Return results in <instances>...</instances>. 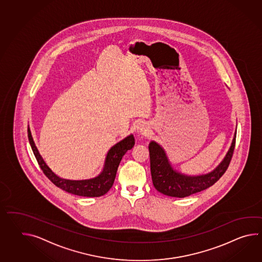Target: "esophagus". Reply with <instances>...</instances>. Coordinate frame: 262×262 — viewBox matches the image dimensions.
<instances>
[{
	"mask_svg": "<svg viewBox=\"0 0 262 262\" xmlns=\"http://www.w3.org/2000/svg\"><path fill=\"white\" fill-rule=\"evenodd\" d=\"M148 126L146 124H141L138 128H137V133L139 134H146L148 132Z\"/></svg>",
	"mask_w": 262,
	"mask_h": 262,
	"instance_id": "34e87169",
	"label": "esophagus"
}]
</instances>
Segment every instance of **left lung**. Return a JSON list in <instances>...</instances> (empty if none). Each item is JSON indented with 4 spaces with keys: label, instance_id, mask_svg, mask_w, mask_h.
<instances>
[{
    "label": "left lung",
    "instance_id": "1",
    "mask_svg": "<svg viewBox=\"0 0 262 262\" xmlns=\"http://www.w3.org/2000/svg\"><path fill=\"white\" fill-rule=\"evenodd\" d=\"M236 143V133L225 159L213 171L200 176H187L176 171L169 163L163 147L152 141L149 143V157L152 182L158 192L173 198H186L212 186L227 171L232 159Z\"/></svg>",
    "mask_w": 262,
    "mask_h": 262
}]
</instances>
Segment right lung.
Here are the masks:
<instances>
[{
    "label": "right lung",
    "instance_id": "add662e5",
    "mask_svg": "<svg viewBox=\"0 0 262 262\" xmlns=\"http://www.w3.org/2000/svg\"><path fill=\"white\" fill-rule=\"evenodd\" d=\"M28 138H29L32 150L35 154V159L47 178L52 181L55 186L64 190L66 192L75 194V195H80V196H86V198L101 196L110 190L116 179L117 168L121 162V159L126 152L133 148L135 143L134 135L130 134L125 139H123L114 146H112L105 159L103 170L98 177L90 180H83V181H70V180L59 178L58 176H56L51 169L49 168V166L44 162V160L41 157L39 152L35 146L29 127H28Z\"/></svg>",
    "mask_w": 262,
    "mask_h": 262
}]
</instances>
